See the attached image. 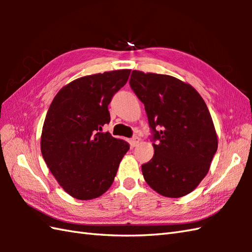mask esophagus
Listing matches in <instances>:
<instances>
[{
	"label": "esophagus",
	"mask_w": 252,
	"mask_h": 252,
	"mask_svg": "<svg viewBox=\"0 0 252 252\" xmlns=\"http://www.w3.org/2000/svg\"><path fill=\"white\" fill-rule=\"evenodd\" d=\"M140 141H141V138L138 137V136H134L133 138H131V145L132 146H136L138 143H140Z\"/></svg>",
	"instance_id": "obj_1"
}]
</instances>
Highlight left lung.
Returning a JSON list of instances; mask_svg holds the SVG:
<instances>
[{
    "mask_svg": "<svg viewBox=\"0 0 252 252\" xmlns=\"http://www.w3.org/2000/svg\"><path fill=\"white\" fill-rule=\"evenodd\" d=\"M130 85L145 106L156 141L154 157L142 165L144 179L164 197L189 194L209 172L218 149L205 100L190 84L168 74L133 70Z\"/></svg>",
    "mask_w": 252,
    "mask_h": 252,
    "instance_id": "1",
    "label": "left lung"
}]
</instances>
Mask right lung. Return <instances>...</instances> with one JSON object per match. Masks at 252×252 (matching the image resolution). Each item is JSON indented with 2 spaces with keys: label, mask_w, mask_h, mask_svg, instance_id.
<instances>
[{
  "label": "right lung",
  "mask_w": 252,
  "mask_h": 252,
  "mask_svg": "<svg viewBox=\"0 0 252 252\" xmlns=\"http://www.w3.org/2000/svg\"><path fill=\"white\" fill-rule=\"evenodd\" d=\"M130 69L73 80L53 99L42 127L41 153L63 190L80 200L97 198L115 180L129 143L101 132L110 121L111 97Z\"/></svg>",
  "instance_id": "add662e5"
}]
</instances>
